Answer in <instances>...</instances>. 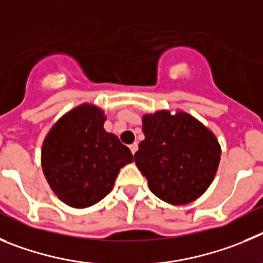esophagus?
I'll return each mask as SVG.
<instances>
[{
	"label": "esophagus",
	"mask_w": 263,
	"mask_h": 263,
	"mask_svg": "<svg viewBox=\"0 0 263 263\" xmlns=\"http://www.w3.org/2000/svg\"><path fill=\"white\" fill-rule=\"evenodd\" d=\"M129 149H131L132 155H135V153H136V151H137V143L131 144V145H129Z\"/></svg>",
	"instance_id": "1"
}]
</instances>
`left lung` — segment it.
<instances>
[{
	"mask_svg": "<svg viewBox=\"0 0 263 263\" xmlns=\"http://www.w3.org/2000/svg\"><path fill=\"white\" fill-rule=\"evenodd\" d=\"M144 139L135 164L149 190L174 205L203 195L216 176L221 146L214 132L183 110H158L143 115Z\"/></svg>",
	"mask_w": 263,
	"mask_h": 263,
	"instance_id": "1",
	"label": "left lung"
}]
</instances>
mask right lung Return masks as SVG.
Listing matches in <instances>:
<instances>
[{
	"instance_id": "1",
	"label": "right lung",
	"mask_w": 263,
	"mask_h": 263,
	"mask_svg": "<svg viewBox=\"0 0 263 263\" xmlns=\"http://www.w3.org/2000/svg\"><path fill=\"white\" fill-rule=\"evenodd\" d=\"M105 111L82 103L51 127L42 145V169L49 187L63 203L86 208L114 187L119 170L134 161L117 135L103 128Z\"/></svg>"
}]
</instances>
